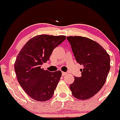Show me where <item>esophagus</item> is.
<instances>
[{
    "label": "esophagus",
    "mask_w": 120,
    "mask_h": 120,
    "mask_svg": "<svg viewBox=\"0 0 120 120\" xmlns=\"http://www.w3.org/2000/svg\"><path fill=\"white\" fill-rule=\"evenodd\" d=\"M66 74H67V73H66V72H64V71H62V76H65Z\"/></svg>",
    "instance_id": "34e87169"
}]
</instances>
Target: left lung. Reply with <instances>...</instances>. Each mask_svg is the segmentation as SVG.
<instances>
[{
    "label": "left lung",
    "mask_w": 120,
    "mask_h": 120,
    "mask_svg": "<svg viewBox=\"0 0 120 120\" xmlns=\"http://www.w3.org/2000/svg\"><path fill=\"white\" fill-rule=\"evenodd\" d=\"M75 58L82 65L81 76L75 77L70 85L75 98L86 100L94 97L103 87L110 70V56L98 42L82 36H68Z\"/></svg>",
    "instance_id": "obj_1"
}]
</instances>
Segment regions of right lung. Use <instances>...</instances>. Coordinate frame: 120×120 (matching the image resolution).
<instances>
[{"label": "right lung", "mask_w": 120, "mask_h": 120, "mask_svg": "<svg viewBox=\"0 0 120 120\" xmlns=\"http://www.w3.org/2000/svg\"><path fill=\"white\" fill-rule=\"evenodd\" d=\"M65 36L39 34L23 45L17 55L14 70L20 86L33 100L45 101L53 97L62 75L60 70L50 72L41 65L49 61L53 50Z\"/></svg>", "instance_id": "add662e5"}]
</instances>
